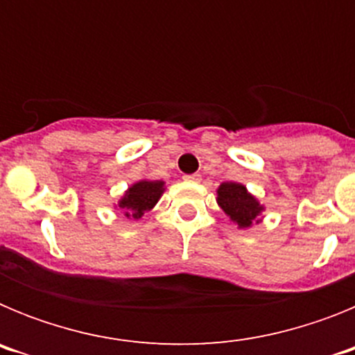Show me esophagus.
<instances>
[{
    "instance_id": "obj_1",
    "label": "esophagus",
    "mask_w": 355,
    "mask_h": 355,
    "mask_svg": "<svg viewBox=\"0 0 355 355\" xmlns=\"http://www.w3.org/2000/svg\"><path fill=\"white\" fill-rule=\"evenodd\" d=\"M184 180H187V181H192V183H199V181H200V174L184 175Z\"/></svg>"
}]
</instances>
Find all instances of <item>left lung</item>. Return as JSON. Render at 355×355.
<instances>
[{"label":"left lung","instance_id":"obj_1","mask_svg":"<svg viewBox=\"0 0 355 355\" xmlns=\"http://www.w3.org/2000/svg\"><path fill=\"white\" fill-rule=\"evenodd\" d=\"M216 205L229 216V220L238 225V229H249L263 220L265 205L258 197L247 190L245 184L225 181L216 188Z\"/></svg>","mask_w":355,"mask_h":355}]
</instances>
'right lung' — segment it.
<instances>
[{"mask_svg":"<svg viewBox=\"0 0 355 355\" xmlns=\"http://www.w3.org/2000/svg\"><path fill=\"white\" fill-rule=\"evenodd\" d=\"M163 192H165V181L140 180L128 187V190L122 193L115 208L121 209L124 218L139 220L144 216V213L150 211L158 205Z\"/></svg>","mask_w":355,"mask_h":355,"instance_id":"1","label":"right lung"}]
</instances>
